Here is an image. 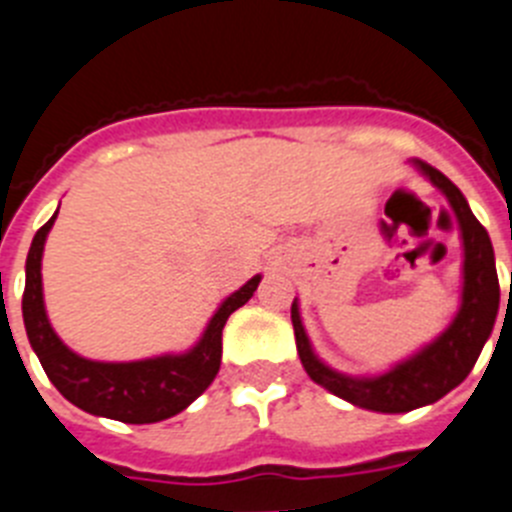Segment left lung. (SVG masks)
Segmentation results:
<instances>
[{"mask_svg": "<svg viewBox=\"0 0 512 512\" xmlns=\"http://www.w3.org/2000/svg\"><path fill=\"white\" fill-rule=\"evenodd\" d=\"M415 166L446 194V200L451 202L456 217H459L461 241H464V295H461V307L454 323L443 330L431 346H425L420 354L397 364L382 377L354 379L333 372L312 354L297 302H292L297 354H300L302 366L312 382H318L320 387H325L341 400H348L351 405L377 410V413H408V410L441 400L454 387H459L472 372V366L477 364L482 346L487 343L492 325H495L497 307H500L495 251H492L485 225L472 215L464 194L449 176H443L441 171L420 158L415 161Z\"/></svg>", "mask_w": 512, "mask_h": 512, "instance_id": "left-lung-1", "label": "left lung"}]
</instances>
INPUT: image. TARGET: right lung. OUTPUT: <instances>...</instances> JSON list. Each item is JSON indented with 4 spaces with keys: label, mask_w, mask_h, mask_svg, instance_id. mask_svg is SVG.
<instances>
[{
    "label": "right lung",
    "mask_w": 512,
    "mask_h": 512,
    "mask_svg": "<svg viewBox=\"0 0 512 512\" xmlns=\"http://www.w3.org/2000/svg\"><path fill=\"white\" fill-rule=\"evenodd\" d=\"M56 215L35 233L33 246L27 253L25 295H22L27 338L53 387L66 400L74 402L76 408L102 415V418L122 420V423H158V420L182 413L215 379L220 359H223L225 320L251 300L261 277H253L217 307L205 336L187 354L128 361V364L81 359L53 333L43 307L40 259H43L45 235L51 230Z\"/></svg>",
    "instance_id": "right-lung-1"
}]
</instances>
